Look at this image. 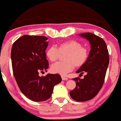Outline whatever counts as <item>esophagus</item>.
<instances>
[{"mask_svg":"<svg viewBox=\"0 0 121 121\" xmlns=\"http://www.w3.org/2000/svg\"><path fill=\"white\" fill-rule=\"evenodd\" d=\"M62 80H66L68 79L67 78H65V77L64 76H62Z\"/></svg>","mask_w":121,"mask_h":121,"instance_id":"34e87169","label":"esophagus"}]
</instances>
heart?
I'll return each instance as SVG.
<instances>
[{
  "label": "heart",
  "mask_w": 121,
  "mask_h": 121,
  "mask_svg": "<svg viewBox=\"0 0 121 121\" xmlns=\"http://www.w3.org/2000/svg\"><path fill=\"white\" fill-rule=\"evenodd\" d=\"M63 57L64 62H58L51 66V71L53 73L66 75L73 68L82 67L86 64L89 57V51L82 47L80 42L74 40L64 41L58 45L57 48L51 46L46 51V56L51 62L58 60L60 55H64Z\"/></svg>",
  "instance_id": "1"
}]
</instances>
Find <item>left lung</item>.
Returning <instances> with one entry per match:
<instances>
[{
  "mask_svg": "<svg viewBox=\"0 0 121 121\" xmlns=\"http://www.w3.org/2000/svg\"><path fill=\"white\" fill-rule=\"evenodd\" d=\"M80 36L90 41L91 50L86 64L80 68L77 73H85L83 79L73 78L76 87L70 92L72 98L77 101H86L95 97L104 82L109 64V55L105 42L102 38L91 33H82Z\"/></svg>",
  "mask_w": 121,
  "mask_h": 121,
  "instance_id": "left-lung-1",
  "label": "left lung"
}]
</instances>
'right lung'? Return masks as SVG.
Masks as SVG:
<instances>
[{
	"instance_id": "right-lung-1",
	"label": "right lung",
	"mask_w": 121,
	"mask_h": 121,
	"mask_svg": "<svg viewBox=\"0 0 121 121\" xmlns=\"http://www.w3.org/2000/svg\"><path fill=\"white\" fill-rule=\"evenodd\" d=\"M45 36L25 35L14 42L11 58L13 73L21 92L34 101H43L51 97L53 88L62 81L58 73L40 77L47 71L48 62L45 51L48 46Z\"/></svg>"
}]
</instances>
